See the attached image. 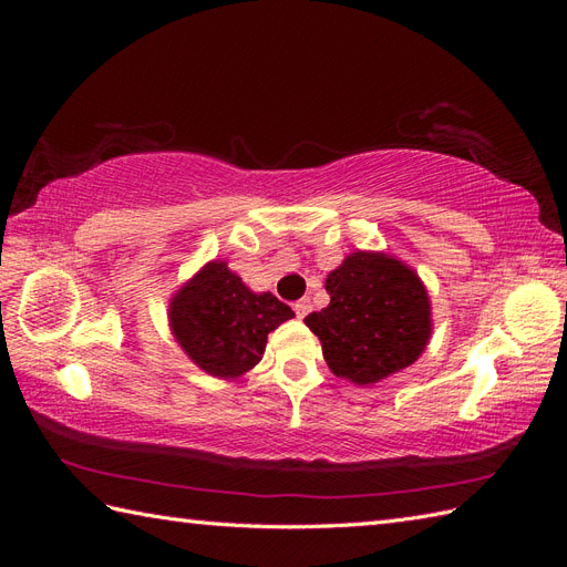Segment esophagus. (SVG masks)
<instances>
[{"label":"esophagus","instance_id":"esophagus-1","mask_svg":"<svg viewBox=\"0 0 567 567\" xmlns=\"http://www.w3.org/2000/svg\"><path fill=\"white\" fill-rule=\"evenodd\" d=\"M293 310H296V317L298 319H302V317H307L312 312V302H310V298H300L296 305H293Z\"/></svg>","mask_w":567,"mask_h":567}]
</instances>
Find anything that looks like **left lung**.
I'll list each match as a JSON object with an SVG mask.
<instances>
[{
    "label": "left lung",
    "instance_id": "8db88e82",
    "mask_svg": "<svg viewBox=\"0 0 567 567\" xmlns=\"http://www.w3.org/2000/svg\"><path fill=\"white\" fill-rule=\"evenodd\" d=\"M331 302L305 317L338 379L379 383L414 364L431 338V302L421 279L383 252L357 250L326 279Z\"/></svg>",
    "mask_w": 567,
    "mask_h": 567
}]
</instances>
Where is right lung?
Wrapping results in <instances>:
<instances>
[{"mask_svg":"<svg viewBox=\"0 0 567 567\" xmlns=\"http://www.w3.org/2000/svg\"><path fill=\"white\" fill-rule=\"evenodd\" d=\"M169 323L184 352L217 379H236L262 359L267 333L293 317L271 293H252L225 262H208L173 300Z\"/></svg>","mask_w":567,"mask_h":567,"instance_id":"1","label":"right lung"}]
</instances>
